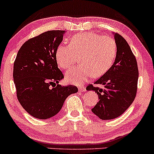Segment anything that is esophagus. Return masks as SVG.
I'll return each instance as SVG.
<instances>
[{
  "mask_svg": "<svg viewBox=\"0 0 154 154\" xmlns=\"http://www.w3.org/2000/svg\"><path fill=\"white\" fill-rule=\"evenodd\" d=\"M78 88H79V91H82V92H84V91H86V88H85L84 85H80V86H79Z\"/></svg>",
  "mask_w": 154,
  "mask_h": 154,
  "instance_id": "1",
  "label": "esophagus"
}]
</instances>
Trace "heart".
<instances>
[{
	"mask_svg": "<svg viewBox=\"0 0 154 154\" xmlns=\"http://www.w3.org/2000/svg\"><path fill=\"white\" fill-rule=\"evenodd\" d=\"M117 52L116 42L112 37L95 33H77L69 40V46L60 45L55 52L58 66L68 69L80 57V64L66 74L67 81L80 84L92 76L99 77L109 70Z\"/></svg>",
	"mask_w": 154,
	"mask_h": 154,
	"instance_id": "1",
	"label": "heart"
}]
</instances>
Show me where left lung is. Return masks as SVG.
<instances>
[{"label":"left lung","instance_id":"8db88e82","mask_svg":"<svg viewBox=\"0 0 154 154\" xmlns=\"http://www.w3.org/2000/svg\"><path fill=\"white\" fill-rule=\"evenodd\" d=\"M114 38L117 45L114 63L94 83L103 88L92 84L86 88L98 94L99 102L91 110L102 120L121 116L132 104L137 91L139 72L136 58L124 37L116 33Z\"/></svg>","mask_w":154,"mask_h":154}]
</instances>
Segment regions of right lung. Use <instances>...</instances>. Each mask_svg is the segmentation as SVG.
<instances>
[{
  "instance_id": "add662e5",
  "label": "right lung",
  "mask_w": 154,
  "mask_h": 154,
  "mask_svg": "<svg viewBox=\"0 0 154 154\" xmlns=\"http://www.w3.org/2000/svg\"><path fill=\"white\" fill-rule=\"evenodd\" d=\"M64 30H48L30 38L20 47L14 63L17 97L27 112L48 119L61 109L66 99L78 91L75 85L61 86L64 78L55 52Z\"/></svg>"
}]
</instances>
